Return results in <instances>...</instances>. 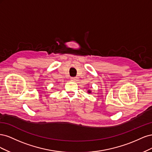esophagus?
I'll use <instances>...</instances> for the list:
<instances>
[{
    "label": "esophagus",
    "mask_w": 152,
    "mask_h": 152,
    "mask_svg": "<svg viewBox=\"0 0 152 152\" xmlns=\"http://www.w3.org/2000/svg\"><path fill=\"white\" fill-rule=\"evenodd\" d=\"M77 77H71L70 78V79H71L72 81H76L77 80Z\"/></svg>",
    "instance_id": "obj_1"
}]
</instances>
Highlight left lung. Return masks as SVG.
Masks as SVG:
<instances>
[{"mask_svg":"<svg viewBox=\"0 0 152 152\" xmlns=\"http://www.w3.org/2000/svg\"><path fill=\"white\" fill-rule=\"evenodd\" d=\"M88 93H91V91H90V90H89V91H88Z\"/></svg>","mask_w":152,"mask_h":152,"instance_id":"obj_1","label":"left lung"}]
</instances>
